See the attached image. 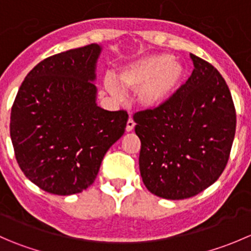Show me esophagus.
Listing matches in <instances>:
<instances>
[{
	"instance_id": "34e87169",
	"label": "esophagus",
	"mask_w": 251,
	"mask_h": 251,
	"mask_svg": "<svg viewBox=\"0 0 251 251\" xmlns=\"http://www.w3.org/2000/svg\"><path fill=\"white\" fill-rule=\"evenodd\" d=\"M133 128H135V121L132 120V118H130L127 120V124H126V131L130 132V131H132Z\"/></svg>"
}]
</instances>
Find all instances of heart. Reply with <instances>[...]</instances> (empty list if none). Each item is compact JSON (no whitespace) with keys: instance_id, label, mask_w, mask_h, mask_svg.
Wrapping results in <instances>:
<instances>
[{"instance_id":"1","label":"heart","mask_w":251,"mask_h":251,"mask_svg":"<svg viewBox=\"0 0 251 251\" xmlns=\"http://www.w3.org/2000/svg\"><path fill=\"white\" fill-rule=\"evenodd\" d=\"M186 70L179 60L168 53H158L146 55L121 68L118 81L124 90L136 91L137 100L143 107L155 108L178 90ZM104 86L111 95L121 93L113 77H105Z\"/></svg>"}]
</instances>
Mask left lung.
Returning <instances> with one entry per match:
<instances>
[{"label": "left lung", "instance_id": "8db88e82", "mask_svg": "<svg viewBox=\"0 0 251 251\" xmlns=\"http://www.w3.org/2000/svg\"><path fill=\"white\" fill-rule=\"evenodd\" d=\"M194 69L173 97L133 114L144 186L160 198L197 196L217 181L235 133L231 92L216 68L191 54Z\"/></svg>", "mask_w": 251, "mask_h": 251}]
</instances>
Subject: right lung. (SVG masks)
Wrapping results in <instances>:
<instances>
[{"instance_id": "add662e5", "label": "right lung", "mask_w": 251, "mask_h": 251, "mask_svg": "<svg viewBox=\"0 0 251 251\" xmlns=\"http://www.w3.org/2000/svg\"><path fill=\"white\" fill-rule=\"evenodd\" d=\"M100 45L50 55L23 81L11 111L18 165L44 191L70 196L95 182L108 149L125 132L126 110L96 103Z\"/></svg>"}]
</instances>
